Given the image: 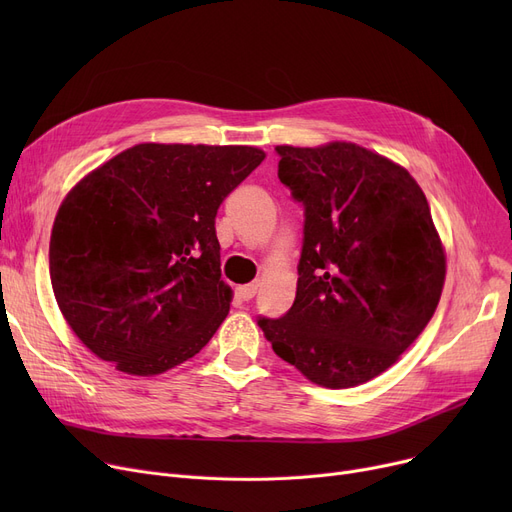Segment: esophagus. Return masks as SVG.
<instances>
[{"instance_id":"obj_1","label":"esophagus","mask_w":512,"mask_h":512,"mask_svg":"<svg viewBox=\"0 0 512 512\" xmlns=\"http://www.w3.org/2000/svg\"><path fill=\"white\" fill-rule=\"evenodd\" d=\"M236 292H238V297L242 299V301H251L255 294H257V284H245V286H238L236 288Z\"/></svg>"}]
</instances>
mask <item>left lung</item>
<instances>
[{"label":"left lung","instance_id":"1","mask_svg":"<svg viewBox=\"0 0 512 512\" xmlns=\"http://www.w3.org/2000/svg\"><path fill=\"white\" fill-rule=\"evenodd\" d=\"M278 176L305 205L297 297L259 319L274 353L317 386L365 384L432 319L446 253L417 180L357 143L278 145Z\"/></svg>","mask_w":512,"mask_h":512}]
</instances>
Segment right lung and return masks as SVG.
<instances>
[{"label":"right lung","mask_w":512,"mask_h":512,"mask_svg":"<svg viewBox=\"0 0 512 512\" xmlns=\"http://www.w3.org/2000/svg\"><path fill=\"white\" fill-rule=\"evenodd\" d=\"M263 159L251 145L139 143L70 188L51 228L49 276L95 357L149 378L211 340L232 303L215 213Z\"/></svg>","instance_id":"add662e5"}]
</instances>
